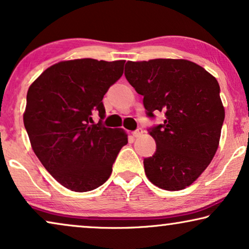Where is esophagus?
<instances>
[{
  "label": "esophagus",
  "instance_id": "obj_1",
  "mask_svg": "<svg viewBox=\"0 0 249 249\" xmlns=\"http://www.w3.org/2000/svg\"><path fill=\"white\" fill-rule=\"evenodd\" d=\"M142 132H144V130H142V128H138L137 130H135L134 132H132V136H134V137H139V136L142 135Z\"/></svg>",
  "mask_w": 249,
  "mask_h": 249
}]
</instances>
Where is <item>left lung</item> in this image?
Returning a JSON list of instances; mask_svg holds the SVG:
<instances>
[{
    "label": "left lung",
    "instance_id": "1",
    "mask_svg": "<svg viewBox=\"0 0 249 249\" xmlns=\"http://www.w3.org/2000/svg\"><path fill=\"white\" fill-rule=\"evenodd\" d=\"M124 74L144 96L149 117L164 113V122L148 132L155 154L144 160L145 173L159 188L176 192L196 181L219 147L224 107L215 77L192 61H128Z\"/></svg>",
    "mask_w": 249,
    "mask_h": 249
}]
</instances>
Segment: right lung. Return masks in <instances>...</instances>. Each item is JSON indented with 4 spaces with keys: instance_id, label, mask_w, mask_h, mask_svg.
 I'll list each match as a JSON object with an SVG mask.
<instances>
[{
    "instance_id": "1",
    "label": "right lung",
    "mask_w": 249,
    "mask_h": 249,
    "mask_svg": "<svg viewBox=\"0 0 249 249\" xmlns=\"http://www.w3.org/2000/svg\"><path fill=\"white\" fill-rule=\"evenodd\" d=\"M124 60L61 61L29 86L23 124L30 145L51 176L72 192H89L107 181L128 135L94 124L104 117L103 100L124 73Z\"/></svg>"
}]
</instances>
